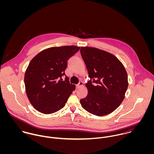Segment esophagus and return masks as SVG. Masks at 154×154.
<instances>
[{"label": "esophagus", "mask_w": 154, "mask_h": 154, "mask_svg": "<svg viewBox=\"0 0 154 154\" xmlns=\"http://www.w3.org/2000/svg\"><path fill=\"white\" fill-rule=\"evenodd\" d=\"M83 82H80L78 85H76V88L78 89V88H81V87L83 86Z\"/></svg>", "instance_id": "34e87169"}]
</instances>
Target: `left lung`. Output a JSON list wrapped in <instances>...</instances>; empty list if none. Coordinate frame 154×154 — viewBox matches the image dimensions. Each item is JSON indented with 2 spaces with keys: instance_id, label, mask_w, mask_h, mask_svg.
I'll use <instances>...</instances> for the list:
<instances>
[{
  "instance_id": "1",
  "label": "left lung",
  "mask_w": 154,
  "mask_h": 154,
  "mask_svg": "<svg viewBox=\"0 0 154 154\" xmlns=\"http://www.w3.org/2000/svg\"><path fill=\"white\" fill-rule=\"evenodd\" d=\"M80 51L90 78L85 84L88 95L80 100L81 106L95 116L107 115L125 98L128 87L126 70L109 52L90 47H81Z\"/></svg>"
}]
</instances>
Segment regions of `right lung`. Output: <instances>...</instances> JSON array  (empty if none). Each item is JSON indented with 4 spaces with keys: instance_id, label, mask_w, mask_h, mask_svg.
<instances>
[{
    "instance_id": "1",
    "label": "right lung",
    "mask_w": 154,
    "mask_h": 154,
    "mask_svg": "<svg viewBox=\"0 0 154 154\" xmlns=\"http://www.w3.org/2000/svg\"><path fill=\"white\" fill-rule=\"evenodd\" d=\"M80 49L69 45L47 48L30 62L24 78L25 91L29 102L35 110L48 114L65 107L75 89L65 75L67 61Z\"/></svg>"
}]
</instances>
